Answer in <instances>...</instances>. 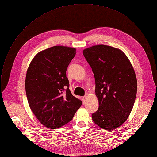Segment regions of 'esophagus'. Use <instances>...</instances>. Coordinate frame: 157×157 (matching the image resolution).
Returning <instances> with one entry per match:
<instances>
[{
  "instance_id": "esophagus-1",
  "label": "esophagus",
  "mask_w": 157,
  "mask_h": 157,
  "mask_svg": "<svg viewBox=\"0 0 157 157\" xmlns=\"http://www.w3.org/2000/svg\"><path fill=\"white\" fill-rule=\"evenodd\" d=\"M86 96H82V101H83V104H84V102H85V99H86Z\"/></svg>"
}]
</instances>
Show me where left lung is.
<instances>
[{
	"mask_svg": "<svg viewBox=\"0 0 157 157\" xmlns=\"http://www.w3.org/2000/svg\"><path fill=\"white\" fill-rule=\"evenodd\" d=\"M83 55L94 73L99 101L92 119L102 128L114 130L126 121L135 102V71L125 54L113 47L98 44L84 49Z\"/></svg>",
	"mask_w": 157,
	"mask_h": 157,
	"instance_id": "left-lung-1",
	"label": "left lung"
}]
</instances>
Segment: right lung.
Returning <instances> with one entry per match:
<instances>
[{
    "instance_id": "add662e5",
    "label": "right lung",
    "mask_w": 157,
    "mask_h": 157,
    "mask_svg": "<svg viewBox=\"0 0 157 157\" xmlns=\"http://www.w3.org/2000/svg\"><path fill=\"white\" fill-rule=\"evenodd\" d=\"M76 48L54 46L38 53L26 75L25 91L29 106L41 124L58 128L68 123L82 105L69 89L66 71Z\"/></svg>"
}]
</instances>
